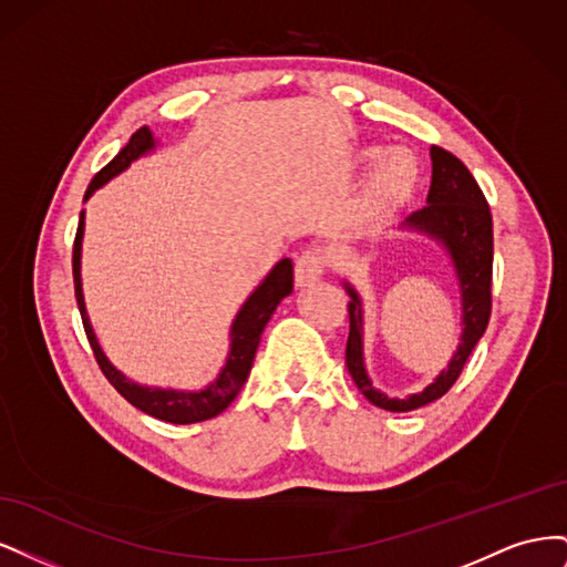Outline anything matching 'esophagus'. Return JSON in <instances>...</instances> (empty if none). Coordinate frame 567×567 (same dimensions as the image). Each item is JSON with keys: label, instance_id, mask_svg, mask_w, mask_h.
<instances>
[{"label": "esophagus", "instance_id": "1", "mask_svg": "<svg viewBox=\"0 0 567 567\" xmlns=\"http://www.w3.org/2000/svg\"><path fill=\"white\" fill-rule=\"evenodd\" d=\"M326 269V255L321 248H307L298 255L296 260V284L298 286H312Z\"/></svg>", "mask_w": 567, "mask_h": 567}]
</instances>
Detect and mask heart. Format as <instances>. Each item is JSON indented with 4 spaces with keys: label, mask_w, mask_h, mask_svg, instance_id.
Returning a JSON list of instances; mask_svg holds the SVG:
<instances>
[{
    "label": "heart",
    "mask_w": 567,
    "mask_h": 567,
    "mask_svg": "<svg viewBox=\"0 0 567 567\" xmlns=\"http://www.w3.org/2000/svg\"><path fill=\"white\" fill-rule=\"evenodd\" d=\"M416 163L409 153L394 151L385 156L367 184L364 210L371 217H381L390 213L411 194L416 184Z\"/></svg>",
    "instance_id": "1"
}]
</instances>
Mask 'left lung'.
Returning <instances> with one entry per match:
<instances>
[{
    "label": "left lung",
    "mask_w": 567,
    "mask_h": 567,
    "mask_svg": "<svg viewBox=\"0 0 567 567\" xmlns=\"http://www.w3.org/2000/svg\"><path fill=\"white\" fill-rule=\"evenodd\" d=\"M431 158L433 182L431 192H427V203L406 219V227L435 236L437 241L447 246L461 284L463 336L447 371H442L435 383L427 385L421 394H411L409 400H390L388 394L373 390L367 375L362 354V307H359L354 290L348 286L352 300L348 305L350 336L346 348V364L364 398L388 411H411L442 398L456 383L475 342L483 338L492 315L494 238L489 203L483 188L477 186L475 177L471 175V169L454 153L442 146H431Z\"/></svg>",
    "instance_id": "8db88e82"
}]
</instances>
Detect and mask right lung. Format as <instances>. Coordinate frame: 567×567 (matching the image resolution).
Listing matches in <instances>:
<instances>
[{
	"label": "right lung",
	"instance_id": "obj_1",
	"mask_svg": "<svg viewBox=\"0 0 567 567\" xmlns=\"http://www.w3.org/2000/svg\"><path fill=\"white\" fill-rule=\"evenodd\" d=\"M151 148H153V136H151L148 127H140L132 134L127 146L120 151L104 169H99V173L94 175V179L87 186V192H84V200H87L99 186H104L111 177L123 173V169L132 161L144 156V153ZM82 229H84V215H80V225H78L75 244H73V281H75V298H78L84 333H87V340H90L101 373L106 375L109 383L120 394H123V398L132 406L144 411V414H148L153 419H161L165 423H179V425L198 423V421H208V419L221 414V411H225L234 402L236 394L241 392L244 383L248 381L252 359H255L257 346H260V336L265 331L267 321L271 319L274 310H277V305L286 296L293 293V262L286 257V260H281L277 267H274L269 277L260 286H257L255 293L246 300L241 312L236 315V321L231 326V350L227 357V364H225V369H221V373L217 375L213 385H208L200 392L144 388V385H136V383L127 381L125 375L109 362L106 354L101 352L99 342L94 338L87 312H84L82 281H80Z\"/></svg>",
	"mask_w": 567,
	"mask_h": 567
}]
</instances>
